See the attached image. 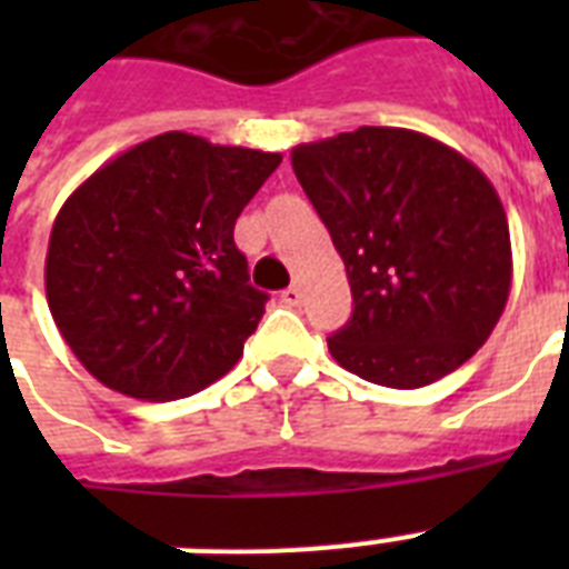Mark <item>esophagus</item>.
Wrapping results in <instances>:
<instances>
[{"mask_svg": "<svg viewBox=\"0 0 569 569\" xmlns=\"http://www.w3.org/2000/svg\"><path fill=\"white\" fill-rule=\"evenodd\" d=\"M303 298V292L298 289V286H289V289H283V295H280V301L286 303V307H298Z\"/></svg>", "mask_w": 569, "mask_h": 569, "instance_id": "esophagus-1", "label": "esophagus"}]
</instances>
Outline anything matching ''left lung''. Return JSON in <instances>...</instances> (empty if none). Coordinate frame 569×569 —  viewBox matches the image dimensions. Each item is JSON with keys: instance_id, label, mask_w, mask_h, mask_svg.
Segmentation results:
<instances>
[{"instance_id": "obj_1", "label": "left lung", "mask_w": 569, "mask_h": 569, "mask_svg": "<svg viewBox=\"0 0 569 569\" xmlns=\"http://www.w3.org/2000/svg\"><path fill=\"white\" fill-rule=\"evenodd\" d=\"M292 168L346 262L355 312L328 339L342 369L416 389L463 366L511 292L502 200L458 150L360 127L298 144Z\"/></svg>"}]
</instances>
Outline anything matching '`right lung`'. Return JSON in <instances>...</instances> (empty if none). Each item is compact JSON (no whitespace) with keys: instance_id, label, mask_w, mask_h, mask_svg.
Instances as JSON below:
<instances>
[{"instance_id":"add662e5","label":"right lung","mask_w":569,"mask_h":569,"mask_svg":"<svg viewBox=\"0 0 569 569\" xmlns=\"http://www.w3.org/2000/svg\"><path fill=\"white\" fill-rule=\"evenodd\" d=\"M283 156L164 132L67 197L47 301L79 363L123 396L171 401L239 363L268 295L232 227Z\"/></svg>"}]
</instances>
